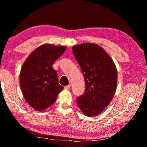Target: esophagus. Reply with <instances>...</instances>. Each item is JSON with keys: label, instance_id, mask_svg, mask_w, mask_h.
I'll use <instances>...</instances> for the list:
<instances>
[{"label": "esophagus", "instance_id": "esophagus-1", "mask_svg": "<svg viewBox=\"0 0 147 147\" xmlns=\"http://www.w3.org/2000/svg\"><path fill=\"white\" fill-rule=\"evenodd\" d=\"M71 84H69V85H68V86H65L64 87V88L65 89H69V88H71Z\"/></svg>", "mask_w": 147, "mask_h": 147}]
</instances>
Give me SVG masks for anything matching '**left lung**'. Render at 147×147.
<instances>
[{"mask_svg": "<svg viewBox=\"0 0 147 147\" xmlns=\"http://www.w3.org/2000/svg\"><path fill=\"white\" fill-rule=\"evenodd\" d=\"M72 49L86 84L85 93L77 97V104L85 115H97L109 105L115 93L116 66L109 54L96 44L84 43Z\"/></svg>", "mask_w": 147, "mask_h": 147, "instance_id": "1", "label": "left lung"}]
</instances>
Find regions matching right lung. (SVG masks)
<instances>
[{"instance_id":"right-lung-1","label":"right lung","mask_w":147,"mask_h":147,"mask_svg":"<svg viewBox=\"0 0 147 147\" xmlns=\"http://www.w3.org/2000/svg\"><path fill=\"white\" fill-rule=\"evenodd\" d=\"M65 46L43 44L30 54L21 67L19 83L24 98L32 108L43 111L55 102L63 87L53 65Z\"/></svg>"}]
</instances>
